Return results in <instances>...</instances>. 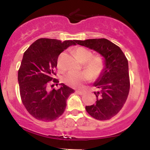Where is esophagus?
I'll return each instance as SVG.
<instances>
[{"mask_svg": "<svg viewBox=\"0 0 150 150\" xmlns=\"http://www.w3.org/2000/svg\"><path fill=\"white\" fill-rule=\"evenodd\" d=\"M76 93L80 94V95H82V94H85V92H83V91H76Z\"/></svg>", "mask_w": 150, "mask_h": 150, "instance_id": "34e87169", "label": "esophagus"}]
</instances>
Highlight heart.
Wrapping results in <instances>:
<instances>
[{"label": "heart", "instance_id": "obj_1", "mask_svg": "<svg viewBox=\"0 0 150 150\" xmlns=\"http://www.w3.org/2000/svg\"><path fill=\"white\" fill-rule=\"evenodd\" d=\"M74 53L77 59L84 63V69L86 71L79 73L70 72L66 74L63 78L66 85L72 87H80L84 82L90 80L92 77L97 78L104 71L106 61L101 55L92 56V51L85 47L76 48Z\"/></svg>", "mask_w": 150, "mask_h": 150}]
</instances>
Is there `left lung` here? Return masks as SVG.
I'll use <instances>...</instances> for the list:
<instances>
[{
    "label": "left lung",
    "mask_w": 150,
    "mask_h": 150,
    "mask_svg": "<svg viewBox=\"0 0 150 150\" xmlns=\"http://www.w3.org/2000/svg\"><path fill=\"white\" fill-rule=\"evenodd\" d=\"M79 45L97 51L104 58L106 68L94 83L100 89L94 92L96 104L86 106L87 113L94 118L106 120L120 111L130 90L128 60L121 49L106 39L75 40Z\"/></svg>",
    "instance_id": "1"
}]
</instances>
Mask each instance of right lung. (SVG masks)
<instances>
[{"label":"right lung","mask_w":150,"mask_h":150,"mask_svg":"<svg viewBox=\"0 0 150 150\" xmlns=\"http://www.w3.org/2000/svg\"><path fill=\"white\" fill-rule=\"evenodd\" d=\"M72 45H75V40L62 42L42 38L24 53L18 70L20 97L27 111L36 119L44 122L57 119L64 112L70 94L75 92L63 83L59 84L58 89L48 90L50 81L56 85L59 82L53 78L58 56Z\"/></svg>","instance_id":"add662e5"}]
</instances>
